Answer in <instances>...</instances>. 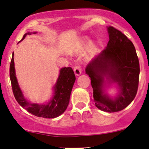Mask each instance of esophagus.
<instances>
[{"label":"esophagus","instance_id":"34e87169","mask_svg":"<svg viewBox=\"0 0 149 149\" xmlns=\"http://www.w3.org/2000/svg\"><path fill=\"white\" fill-rule=\"evenodd\" d=\"M74 74L77 75V76H79V74H81V66L77 65H75L74 67Z\"/></svg>","mask_w":149,"mask_h":149}]
</instances>
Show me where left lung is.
Here are the masks:
<instances>
[{"mask_svg": "<svg viewBox=\"0 0 149 149\" xmlns=\"http://www.w3.org/2000/svg\"><path fill=\"white\" fill-rule=\"evenodd\" d=\"M109 41L106 48L95 56L86 68L91 78L95 106L101 111L115 113L128 106L137 93L140 68L134 46L121 31L108 27ZM116 83L119 93L112 99L104 92V77Z\"/></svg>", "mask_w": 149, "mask_h": 149, "instance_id": "8db88e82", "label": "left lung"}]
</instances>
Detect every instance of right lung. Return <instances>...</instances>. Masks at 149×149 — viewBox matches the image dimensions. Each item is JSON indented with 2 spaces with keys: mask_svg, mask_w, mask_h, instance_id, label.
<instances>
[{
  "mask_svg": "<svg viewBox=\"0 0 149 149\" xmlns=\"http://www.w3.org/2000/svg\"><path fill=\"white\" fill-rule=\"evenodd\" d=\"M36 33L34 32V34ZM31 34L30 32L25 34L22 40L24 39L27 34ZM13 57L14 54L13 53L10 66V78L13 94L17 103L29 113L40 118H55L63 114L69 104L70 94L76 79L73 70L71 68H63L60 70L59 77L53 87L54 93L53 98L48 103L46 104L31 103L25 99L18 84Z\"/></svg>",
  "mask_w": 149,
  "mask_h": 149,
  "instance_id": "right-lung-1",
  "label": "right lung"
}]
</instances>
